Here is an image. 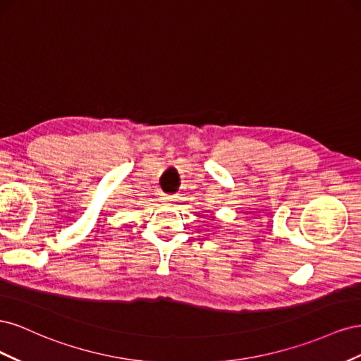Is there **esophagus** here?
<instances>
[{
    "mask_svg": "<svg viewBox=\"0 0 361 361\" xmlns=\"http://www.w3.org/2000/svg\"><path fill=\"white\" fill-rule=\"evenodd\" d=\"M169 200H170V199H169Z\"/></svg>",
    "mask_w": 361,
    "mask_h": 361,
    "instance_id": "obj_1",
    "label": "esophagus"
}]
</instances>
